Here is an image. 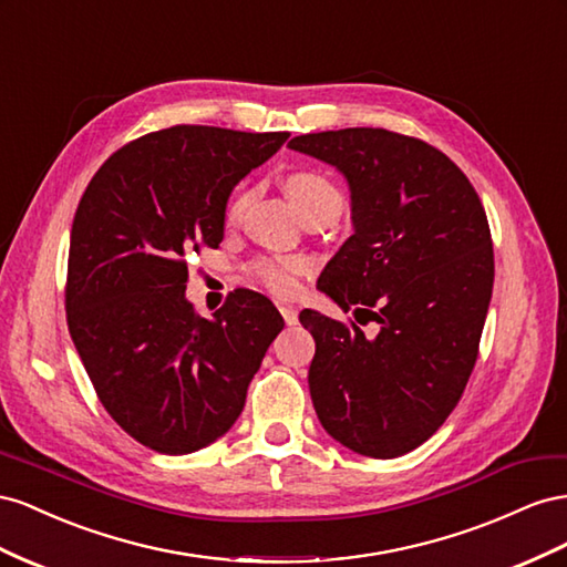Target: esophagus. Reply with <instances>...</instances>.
Returning a JSON list of instances; mask_svg holds the SVG:
<instances>
[{
  "mask_svg": "<svg viewBox=\"0 0 567 567\" xmlns=\"http://www.w3.org/2000/svg\"><path fill=\"white\" fill-rule=\"evenodd\" d=\"M280 313H282V318H285L287 326H297L299 313H297L295 306H287V303H282V306H280Z\"/></svg>",
  "mask_w": 567,
  "mask_h": 567,
  "instance_id": "obj_1",
  "label": "esophagus"
}]
</instances>
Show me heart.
Instances as JSON below:
<instances>
[{
  "label": "heart",
  "instance_id": "1",
  "mask_svg": "<svg viewBox=\"0 0 567 567\" xmlns=\"http://www.w3.org/2000/svg\"><path fill=\"white\" fill-rule=\"evenodd\" d=\"M287 192L292 202L297 204V208H303L306 204H311L320 197H328V194H339L332 183H328L322 175L316 173H295L287 177ZM249 204V194H239L235 197L228 206V212H225V220L230 225L239 223L241 214H245V208ZM303 270V264L299 258H261L254 266L256 278L261 280L268 289H272L275 295H292L297 292V282H299V275Z\"/></svg>",
  "mask_w": 567,
  "mask_h": 567
}]
</instances>
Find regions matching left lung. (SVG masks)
Segmentation results:
<instances>
[{
	"label": "left lung",
	"instance_id": "obj_1",
	"mask_svg": "<svg viewBox=\"0 0 567 567\" xmlns=\"http://www.w3.org/2000/svg\"><path fill=\"white\" fill-rule=\"evenodd\" d=\"M287 147L347 177L353 235L318 289L380 326L368 339L355 322L299 313L316 339L313 409L355 454L403 456L442 427L475 368L494 285L487 214L463 171L423 140L344 127Z\"/></svg>",
	"mask_w": 567,
	"mask_h": 567
}]
</instances>
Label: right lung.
Segmentation results:
<instances>
[{
    "label": "right lung",
    "instance_id": "right-lung-1",
    "mask_svg": "<svg viewBox=\"0 0 567 567\" xmlns=\"http://www.w3.org/2000/svg\"><path fill=\"white\" fill-rule=\"evenodd\" d=\"M287 137L173 125L111 154L78 204L69 332L102 406L158 454H192L228 432L285 328L249 289L202 318L185 299V258L220 245L233 187Z\"/></svg>",
    "mask_w": 567,
    "mask_h": 567
}]
</instances>
